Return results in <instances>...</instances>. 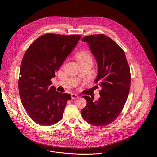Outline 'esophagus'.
Instances as JSON below:
<instances>
[{"mask_svg": "<svg viewBox=\"0 0 157 157\" xmlns=\"http://www.w3.org/2000/svg\"><path fill=\"white\" fill-rule=\"evenodd\" d=\"M78 95H77V94H71V97H72V99H73V100H74V99H76V98H78Z\"/></svg>", "mask_w": 157, "mask_h": 157, "instance_id": "1", "label": "esophagus"}]
</instances>
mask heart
Returning a JSON list of instances; mask_svg holds the SVG:
<instances>
[{"label": "heart", "mask_w": 157, "mask_h": 157, "mask_svg": "<svg viewBox=\"0 0 157 157\" xmlns=\"http://www.w3.org/2000/svg\"><path fill=\"white\" fill-rule=\"evenodd\" d=\"M75 58L78 63L84 62H91L92 63L93 59L92 55L87 51H80L75 55Z\"/></svg>", "instance_id": "heart-1"}]
</instances>
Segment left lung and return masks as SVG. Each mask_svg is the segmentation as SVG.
<instances>
[{
  "mask_svg": "<svg viewBox=\"0 0 157 157\" xmlns=\"http://www.w3.org/2000/svg\"><path fill=\"white\" fill-rule=\"evenodd\" d=\"M88 44L95 58L98 73L95 80L102 88L95 102L83 96L86 105L81 115L89 124L104 127L116 119L124 107L130 86V71L124 51L104 34L88 36L81 39Z\"/></svg>",
  "mask_w": 157,
  "mask_h": 157,
  "instance_id": "1",
  "label": "left lung"
}]
</instances>
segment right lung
I'll use <instances>...</instances> for the list:
<instances>
[{
    "label": "right lung",
    "mask_w": 157,
    "mask_h": 157,
    "mask_svg": "<svg viewBox=\"0 0 157 157\" xmlns=\"http://www.w3.org/2000/svg\"><path fill=\"white\" fill-rule=\"evenodd\" d=\"M81 38L79 35L46 34L25 53L20 65L18 88L23 108L37 124L51 126L63 117L71 95L56 91L51 79Z\"/></svg>",
    "instance_id": "1"
}]
</instances>
